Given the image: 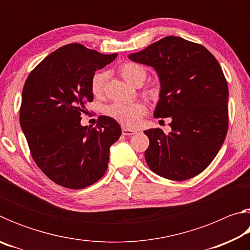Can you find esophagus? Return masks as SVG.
<instances>
[{
  "label": "esophagus",
  "instance_id": "34e87169",
  "mask_svg": "<svg viewBox=\"0 0 250 250\" xmlns=\"http://www.w3.org/2000/svg\"><path fill=\"white\" fill-rule=\"evenodd\" d=\"M137 133V130H131V129H128V128H122V134L124 135H128V137H130V135H133Z\"/></svg>",
  "mask_w": 250,
  "mask_h": 250
}]
</instances>
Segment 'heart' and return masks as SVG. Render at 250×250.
<instances>
[{"label":"heart","mask_w":250,"mask_h":250,"mask_svg":"<svg viewBox=\"0 0 250 250\" xmlns=\"http://www.w3.org/2000/svg\"><path fill=\"white\" fill-rule=\"evenodd\" d=\"M120 73L122 78L134 87L142 84L146 77V69L142 66L133 64V62L125 64L121 67ZM104 77V74L98 73L92 78L91 90L95 95H99L103 91ZM145 112L146 107L141 103H113L105 108L107 116L115 119L126 128L137 125L140 118L145 115Z\"/></svg>","instance_id":"heart-1"}]
</instances>
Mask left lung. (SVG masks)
<instances>
[{
  "instance_id": "8db88e82",
  "label": "left lung",
  "mask_w": 250,
  "mask_h": 250,
  "mask_svg": "<svg viewBox=\"0 0 250 250\" xmlns=\"http://www.w3.org/2000/svg\"><path fill=\"white\" fill-rule=\"evenodd\" d=\"M129 59L152 67L160 80L153 116L171 118V132L149 129L147 166L173 181L196 176L209 166L228 128V87L223 70L204 46L167 36Z\"/></svg>"
}]
</instances>
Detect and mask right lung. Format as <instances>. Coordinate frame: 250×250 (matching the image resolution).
Wrapping results in <instances>:
<instances>
[{"label":"right lung","mask_w":250,"mask_h":250,"mask_svg":"<svg viewBox=\"0 0 250 250\" xmlns=\"http://www.w3.org/2000/svg\"><path fill=\"white\" fill-rule=\"evenodd\" d=\"M117 56L68 44L44 58L25 82L21 128L35 163L58 185L87 188L107 171L110 146L119 140L120 125L101 116L95 128L83 126L80 115L84 103L94 99L95 71Z\"/></svg>","instance_id":"obj_1"}]
</instances>
